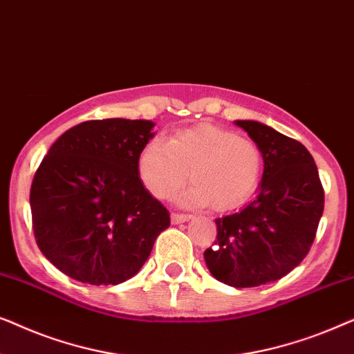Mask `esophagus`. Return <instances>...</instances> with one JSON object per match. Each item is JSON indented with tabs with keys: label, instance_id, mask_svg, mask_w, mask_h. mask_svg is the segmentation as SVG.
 <instances>
[{
	"label": "esophagus",
	"instance_id": "34e87169",
	"mask_svg": "<svg viewBox=\"0 0 354 354\" xmlns=\"http://www.w3.org/2000/svg\"><path fill=\"white\" fill-rule=\"evenodd\" d=\"M190 219H192L190 214H176V212H174V214L171 216V221H172L174 225L183 224V222H187V221H190Z\"/></svg>",
	"mask_w": 354,
	"mask_h": 354
}]
</instances>
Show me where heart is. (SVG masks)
<instances>
[{
    "label": "heart",
    "instance_id": "obj_1",
    "mask_svg": "<svg viewBox=\"0 0 354 354\" xmlns=\"http://www.w3.org/2000/svg\"><path fill=\"white\" fill-rule=\"evenodd\" d=\"M138 176L159 200H169L187 182L193 185L178 196L183 206L234 209L250 200L259 185L263 154L253 140L229 129L201 124L178 130L167 143L151 140L138 154Z\"/></svg>",
    "mask_w": 354,
    "mask_h": 354
}]
</instances>
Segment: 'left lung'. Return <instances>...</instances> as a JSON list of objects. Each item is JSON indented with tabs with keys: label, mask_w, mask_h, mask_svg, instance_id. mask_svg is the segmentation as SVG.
<instances>
[{
	"label": "left lung",
	"mask_w": 354,
	"mask_h": 354,
	"mask_svg": "<svg viewBox=\"0 0 354 354\" xmlns=\"http://www.w3.org/2000/svg\"><path fill=\"white\" fill-rule=\"evenodd\" d=\"M258 145L264 171L258 196L216 219L217 240L205 251L207 269L235 288L275 282L304 259L324 212V188L311 153L258 120H235Z\"/></svg>",
	"instance_id": "1"
}]
</instances>
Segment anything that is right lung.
Listing matches in <instances>:
<instances>
[{
	"mask_svg": "<svg viewBox=\"0 0 354 354\" xmlns=\"http://www.w3.org/2000/svg\"><path fill=\"white\" fill-rule=\"evenodd\" d=\"M151 120H86L48 149L30 188L38 248L61 272L90 285L122 283L142 269L169 211L138 176Z\"/></svg>",
	"mask_w": 354,
	"mask_h": 354,
	"instance_id": "1",
	"label": "right lung"
}]
</instances>
